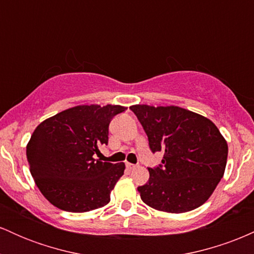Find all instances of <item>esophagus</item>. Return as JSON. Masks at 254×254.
I'll return each mask as SVG.
<instances>
[{"mask_svg": "<svg viewBox=\"0 0 254 254\" xmlns=\"http://www.w3.org/2000/svg\"><path fill=\"white\" fill-rule=\"evenodd\" d=\"M137 167V165H133V164H130V162H127V170H135Z\"/></svg>", "mask_w": 254, "mask_h": 254, "instance_id": "esophagus-1", "label": "esophagus"}]
</instances>
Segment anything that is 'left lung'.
Segmentation results:
<instances>
[{
    "label": "left lung",
    "mask_w": 254,
    "mask_h": 254,
    "mask_svg": "<svg viewBox=\"0 0 254 254\" xmlns=\"http://www.w3.org/2000/svg\"><path fill=\"white\" fill-rule=\"evenodd\" d=\"M153 153L162 151L149 180L138 186L142 200L160 211H191L208 200L226 170L228 145L210 119L178 106L130 107Z\"/></svg>",
    "instance_id": "left-lung-1"
}]
</instances>
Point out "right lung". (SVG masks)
Returning a JSON list of instances; mask_svg holds the SVG:
<instances>
[{
  "instance_id": "right-lung-1",
  "label": "right lung",
  "mask_w": 254,
  "mask_h": 254,
  "mask_svg": "<svg viewBox=\"0 0 254 254\" xmlns=\"http://www.w3.org/2000/svg\"><path fill=\"white\" fill-rule=\"evenodd\" d=\"M127 110L119 105H81L57 113L36 127L26 148L38 189L62 210L86 212L110 202L124 164L95 159L109 143V125Z\"/></svg>"
}]
</instances>
